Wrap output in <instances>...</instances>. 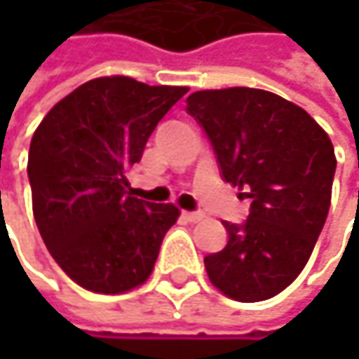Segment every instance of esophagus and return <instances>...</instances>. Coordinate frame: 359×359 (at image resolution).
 <instances>
[{"instance_id": "esophagus-1", "label": "esophagus", "mask_w": 359, "mask_h": 359, "mask_svg": "<svg viewBox=\"0 0 359 359\" xmlns=\"http://www.w3.org/2000/svg\"><path fill=\"white\" fill-rule=\"evenodd\" d=\"M182 218L189 220V222H199L203 218V214L201 212H182Z\"/></svg>"}]
</instances>
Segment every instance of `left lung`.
<instances>
[{
    "label": "left lung",
    "mask_w": 359,
    "mask_h": 359,
    "mask_svg": "<svg viewBox=\"0 0 359 359\" xmlns=\"http://www.w3.org/2000/svg\"><path fill=\"white\" fill-rule=\"evenodd\" d=\"M187 111L205 130L222 179L251 199L243 224L224 222L226 248L203 257L208 276L231 299H270L299 276L326 222L332 143L306 109L262 89L195 91Z\"/></svg>",
    "instance_id": "1"
}]
</instances>
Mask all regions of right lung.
Here are the masks:
<instances>
[{"label": "right lung", "instance_id": "1", "mask_svg": "<svg viewBox=\"0 0 359 359\" xmlns=\"http://www.w3.org/2000/svg\"><path fill=\"white\" fill-rule=\"evenodd\" d=\"M187 91L102 76L57 102L36 126L27 168L36 229L83 289L114 295L149 278L180 212L133 197L126 172Z\"/></svg>", "mask_w": 359, "mask_h": 359}]
</instances>
